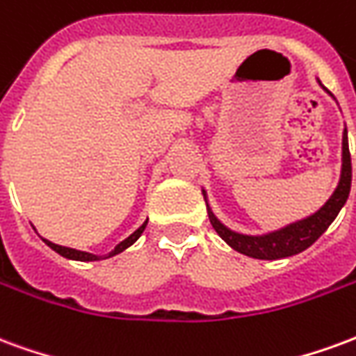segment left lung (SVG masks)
Wrapping results in <instances>:
<instances>
[{
  "instance_id": "1",
  "label": "left lung",
  "mask_w": 356,
  "mask_h": 356,
  "mask_svg": "<svg viewBox=\"0 0 356 356\" xmlns=\"http://www.w3.org/2000/svg\"><path fill=\"white\" fill-rule=\"evenodd\" d=\"M316 81L334 99V95L322 86L318 78ZM349 193H351V154H349V143H347V127L343 129V139H341V173H339V181H337V186L334 188L332 196L314 213L298 219L293 223L284 225L276 231L263 232V234H244V232L232 231L227 225L221 223L219 217L213 213L208 202V193H206V188H202L204 200L208 206L209 221L217 234L238 254L254 257V259H263V261L291 257V255L305 252L309 246H313L314 242L326 232L330 225L334 223V219L349 198Z\"/></svg>"
}]
</instances>
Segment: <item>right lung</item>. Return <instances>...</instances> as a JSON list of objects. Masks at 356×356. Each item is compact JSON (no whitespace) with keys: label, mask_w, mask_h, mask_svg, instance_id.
<instances>
[{"label":"right lung","mask_w":356,"mask_h":356,"mask_svg":"<svg viewBox=\"0 0 356 356\" xmlns=\"http://www.w3.org/2000/svg\"><path fill=\"white\" fill-rule=\"evenodd\" d=\"M147 223L148 219L145 221V223L140 225L139 229L135 232H131L129 236L125 240H122L120 244H118L112 252H108L106 255H95V254H89V252H81V250H74V248H66V246H58V244H53V242H49L47 238H42L47 246L51 248V250H55L58 255H63V257H66V259H72V261H101V259H108V257H114V255L122 254L124 250H127L129 246H133L137 240H139V236L143 234V231L147 229Z\"/></svg>","instance_id":"right-lung-1"}]
</instances>
